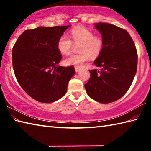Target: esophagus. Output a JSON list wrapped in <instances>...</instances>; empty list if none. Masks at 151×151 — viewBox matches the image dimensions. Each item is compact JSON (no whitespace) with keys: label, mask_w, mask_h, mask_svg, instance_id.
<instances>
[{"label":"esophagus","mask_w":151,"mask_h":151,"mask_svg":"<svg viewBox=\"0 0 151 151\" xmlns=\"http://www.w3.org/2000/svg\"><path fill=\"white\" fill-rule=\"evenodd\" d=\"M75 71L76 72H78V71L80 70V67H79V66H75Z\"/></svg>","instance_id":"esophagus-1"}]
</instances>
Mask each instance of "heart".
<instances>
[{
    "label": "heart",
    "mask_w": 151,
    "mask_h": 151,
    "mask_svg": "<svg viewBox=\"0 0 151 151\" xmlns=\"http://www.w3.org/2000/svg\"><path fill=\"white\" fill-rule=\"evenodd\" d=\"M70 37L63 35L58 38L57 49L63 55H69L75 45L80 44L78 54L73 55L65 59L67 66H80L88 60L89 57L95 58L101 54L104 48V40L101 36L94 35L90 29L82 25L73 28L70 31Z\"/></svg>",
    "instance_id": "b5f03b06"
}]
</instances>
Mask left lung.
Masks as SVG:
<instances>
[{"mask_svg":"<svg viewBox=\"0 0 151 151\" xmlns=\"http://www.w3.org/2000/svg\"><path fill=\"white\" fill-rule=\"evenodd\" d=\"M95 28L101 33L104 48L94 60L100 70H91L85 86L88 95L101 103L121 99L131 86L137 69V51L126 30L99 22Z\"/></svg>","mask_w":151,"mask_h":151,"instance_id":"8db88e82","label":"left lung"}]
</instances>
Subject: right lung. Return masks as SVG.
<instances>
[{"instance_id":"obj_1","label":"right lung","mask_w":151,"mask_h":151,"mask_svg":"<svg viewBox=\"0 0 151 151\" xmlns=\"http://www.w3.org/2000/svg\"><path fill=\"white\" fill-rule=\"evenodd\" d=\"M70 26L26 30L12 48V66L18 83L27 94L40 103H50L62 98L75 73L73 66H58L62 58L57 49L58 39Z\"/></svg>"}]
</instances>
